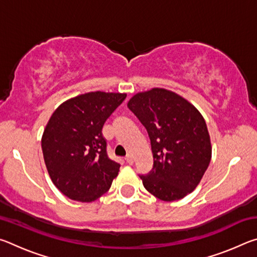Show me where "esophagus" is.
<instances>
[{"label":"esophagus","instance_id":"34e87169","mask_svg":"<svg viewBox=\"0 0 257 257\" xmlns=\"http://www.w3.org/2000/svg\"><path fill=\"white\" fill-rule=\"evenodd\" d=\"M125 162H127L128 164H130L132 165L133 163H134V159H133V156L130 155V154H128L127 156H125Z\"/></svg>","mask_w":257,"mask_h":257}]
</instances>
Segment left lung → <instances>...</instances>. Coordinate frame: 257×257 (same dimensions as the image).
Returning a JSON list of instances; mask_svg holds the SVG:
<instances>
[{"label":"left lung","instance_id":"obj_1","mask_svg":"<svg viewBox=\"0 0 257 257\" xmlns=\"http://www.w3.org/2000/svg\"><path fill=\"white\" fill-rule=\"evenodd\" d=\"M151 139L154 164L139 176L146 190L161 201L173 202L201 182L212 158L210 134L196 107L164 88L135 94L127 104Z\"/></svg>","mask_w":257,"mask_h":257}]
</instances>
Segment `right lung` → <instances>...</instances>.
Masks as SVG:
<instances>
[{"label":"right lung","mask_w":257,"mask_h":257,"mask_svg":"<svg viewBox=\"0 0 257 257\" xmlns=\"http://www.w3.org/2000/svg\"><path fill=\"white\" fill-rule=\"evenodd\" d=\"M127 96L90 92L60 104L42 136L47 172L61 193L90 203L110 189L120 164L108 159L103 124Z\"/></svg>","instance_id":"right-lung-1"}]
</instances>
